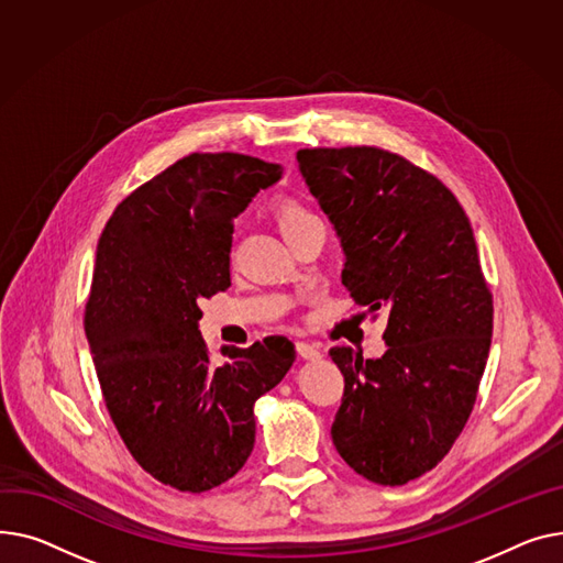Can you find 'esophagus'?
Returning <instances> with one entry per match:
<instances>
[{
	"mask_svg": "<svg viewBox=\"0 0 563 563\" xmlns=\"http://www.w3.org/2000/svg\"><path fill=\"white\" fill-rule=\"evenodd\" d=\"M295 350H297V354H300L302 358H320V347H318L316 343L297 341V343H295Z\"/></svg>",
	"mask_w": 563,
	"mask_h": 563,
	"instance_id": "34e87169",
	"label": "esophagus"
}]
</instances>
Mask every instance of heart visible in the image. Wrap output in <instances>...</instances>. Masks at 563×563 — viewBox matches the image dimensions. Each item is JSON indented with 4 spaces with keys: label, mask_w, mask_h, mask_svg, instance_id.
Masks as SVG:
<instances>
[{
    "label": "heart",
    "mask_w": 563,
    "mask_h": 563,
    "mask_svg": "<svg viewBox=\"0 0 563 563\" xmlns=\"http://www.w3.org/2000/svg\"><path fill=\"white\" fill-rule=\"evenodd\" d=\"M273 213H275V220H277V227H279L282 234H288V231H292V229H297V227H302V224L316 220L300 202L288 200V197H284V200H279V202L275 205V211H273Z\"/></svg>",
    "instance_id": "1"
}]
</instances>
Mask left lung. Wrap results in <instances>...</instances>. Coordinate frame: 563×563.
I'll use <instances>...</instances> for the list:
<instances>
[{"mask_svg": "<svg viewBox=\"0 0 563 563\" xmlns=\"http://www.w3.org/2000/svg\"><path fill=\"white\" fill-rule=\"evenodd\" d=\"M302 179L343 247V284L386 313V350H329L345 379L332 441L384 486L432 471L464 429L488 358L493 302L456 197L379 147L297 152Z\"/></svg>", "mask_w": 563, "mask_h": 563, "instance_id": "obj_1", "label": "left lung"}]
</instances>
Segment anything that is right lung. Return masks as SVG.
I'll list each match as a JSON object with an SVG mask.
<instances>
[{"mask_svg":"<svg viewBox=\"0 0 563 563\" xmlns=\"http://www.w3.org/2000/svg\"><path fill=\"white\" fill-rule=\"evenodd\" d=\"M279 163L188 154L118 205L99 236L86 336L109 413L158 482L202 493L234 477L254 437V402L295 361L286 336L227 350L213 366L200 302L231 286L234 220Z\"/></svg>","mask_w":563,"mask_h":563,"instance_id":"right-lung-1","label":"right lung"}]
</instances>
